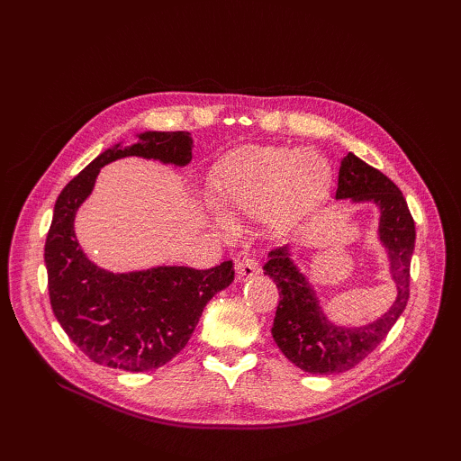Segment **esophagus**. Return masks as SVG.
<instances>
[{
	"instance_id": "34e87169",
	"label": "esophagus",
	"mask_w": 461,
	"mask_h": 461,
	"mask_svg": "<svg viewBox=\"0 0 461 461\" xmlns=\"http://www.w3.org/2000/svg\"><path fill=\"white\" fill-rule=\"evenodd\" d=\"M234 269H236V281L244 283L248 278L259 275V261L252 256H244L242 259L236 261Z\"/></svg>"
}]
</instances>
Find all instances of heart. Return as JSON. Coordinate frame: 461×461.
I'll use <instances>...</instances> for the list:
<instances>
[{"mask_svg": "<svg viewBox=\"0 0 461 461\" xmlns=\"http://www.w3.org/2000/svg\"><path fill=\"white\" fill-rule=\"evenodd\" d=\"M329 163L312 149L246 146L227 153L212 175V200L228 219L261 217L269 227L296 222L325 196ZM229 230L224 217H215Z\"/></svg>", "mask_w": 461, "mask_h": 461, "instance_id": "heart-1", "label": "heart"}]
</instances>
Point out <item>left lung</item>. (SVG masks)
I'll use <instances>...</instances> for the list:
<instances>
[{"instance_id": "1", "label": "left lung", "mask_w": 461, "mask_h": 461, "mask_svg": "<svg viewBox=\"0 0 461 461\" xmlns=\"http://www.w3.org/2000/svg\"><path fill=\"white\" fill-rule=\"evenodd\" d=\"M337 200L373 203L379 212L376 239L386 249L388 275L394 283L393 305L367 325H337L327 317L310 278L292 259L288 246L269 252L263 265L278 288V305L271 334L281 352L305 373L332 375L356 367L394 327L410 298V263L415 225L398 186L381 171L348 153L340 161Z\"/></svg>"}]
</instances>
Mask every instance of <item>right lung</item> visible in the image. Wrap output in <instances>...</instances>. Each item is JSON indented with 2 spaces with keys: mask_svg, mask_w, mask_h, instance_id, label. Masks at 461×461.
<instances>
[{
  "mask_svg": "<svg viewBox=\"0 0 461 461\" xmlns=\"http://www.w3.org/2000/svg\"><path fill=\"white\" fill-rule=\"evenodd\" d=\"M192 148L190 132H140L136 144L119 142L102 151L55 202L44 249L51 310L94 364L131 373L165 366L186 346L205 303L234 281L232 261L205 271L158 265L113 273L95 265L77 240V212L102 167L122 158L185 167Z\"/></svg>",
  "mask_w": 461,
  "mask_h": 461,
  "instance_id": "obj_1",
  "label": "right lung"
}]
</instances>
